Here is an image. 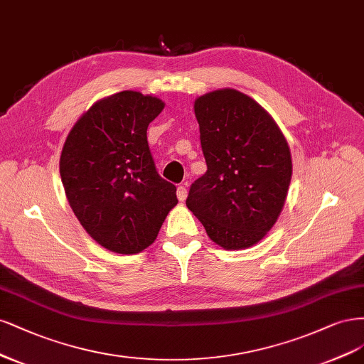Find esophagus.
<instances>
[{
	"mask_svg": "<svg viewBox=\"0 0 364 364\" xmlns=\"http://www.w3.org/2000/svg\"><path fill=\"white\" fill-rule=\"evenodd\" d=\"M177 198L180 199V201H184V199L187 198V189L184 186H178L177 189Z\"/></svg>",
	"mask_w": 364,
	"mask_h": 364,
	"instance_id": "obj_1",
	"label": "esophagus"
}]
</instances>
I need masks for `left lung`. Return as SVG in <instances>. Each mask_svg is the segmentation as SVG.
Wrapping results in <instances>:
<instances>
[{"instance_id":"left-lung-1","label":"left lung","mask_w":364,"mask_h":364,"mask_svg":"<svg viewBox=\"0 0 364 364\" xmlns=\"http://www.w3.org/2000/svg\"><path fill=\"white\" fill-rule=\"evenodd\" d=\"M195 116L207 172L192 183L186 205L222 248H250L283 210L289 145L262 105L236 89L199 97Z\"/></svg>"}]
</instances>
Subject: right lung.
<instances>
[{
    "label": "right lung",
    "mask_w": 364,
    "mask_h": 364,
    "mask_svg": "<svg viewBox=\"0 0 364 364\" xmlns=\"http://www.w3.org/2000/svg\"><path fill=\"white\" fill-rule=\"evenodd\" d=\"M161 100L124 90L95 102L68 134L60 156L65 193L80 224L104 248L136 254L156 240L177 187L161 178L146 130Z\"/></svg>",
    "instance_id": "right-lung-1"
}]
</instances>
